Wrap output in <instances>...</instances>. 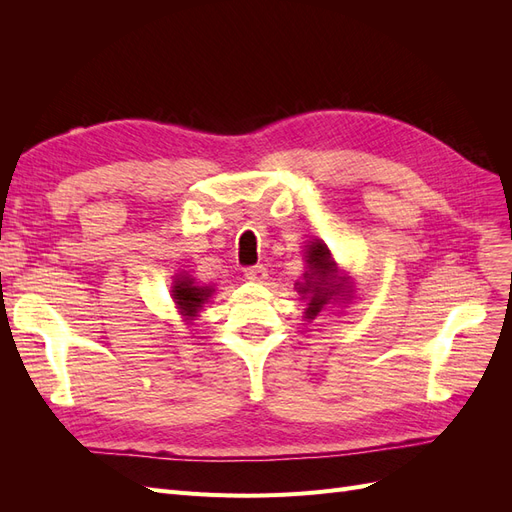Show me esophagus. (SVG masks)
Segmentation results:
<instances>
[{"instance_id":"1","label":"esophagus","mask_w":512,"mask_h":512,"mask_svg":"<svg viewBox=\"0 0 512 512\" xmlns=\"http://www.w3.org/2000/svg\"><path fill=\"white\" fill-rule=\"evenodd\" d=\"M243 275H245V280H250V282L260 284V282H265V280H267V267H265V265L245 267V269H243Z\"/></svg>"}]
</instances>
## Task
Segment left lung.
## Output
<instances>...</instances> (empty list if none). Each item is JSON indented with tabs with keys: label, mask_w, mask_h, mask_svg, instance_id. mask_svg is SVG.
Segmentation results:
<instances>
[{
	"label": "left lung",
	"mask_w": 512,
	"mask_h": 512,
	"mask_svg": "<svg viewBox=\"0 0 512 512\" xmlns=\"http://www.w3.org/2000/svg\"><path fill=\"white\" fill-rule=\"evenodd\" d=\"M307 262H309V271L305 273V284H299V292L307 294V318L318 316L320 309L331 303V299L337 294L335 290V277H337V267L327 250V245L316 241L309 245L307 252Z\"/></svg>",
	"instance_id": "1"
}]
</instances>
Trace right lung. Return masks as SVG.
Masks as SVG:
<instances>
[{
    "label": "right lung",
    "instance_id": "1",
    "mask_svg": "<svg viewBox=\"0 0 512 512\" xmlns=\"http://www.w3.org/2000/svg\"><path fill=\"white\" fill-rule=\"evenodd\" d=\"M211 297V288H200V286H194V282L190 280V277H179V280L175 282V288H173V299L175 303L179 305L181 314L183 316H196V312L200 307H203V303Z\"/></svg>",
    "mask_w": 512,
    "mask_h": 512
}]
</instances>
